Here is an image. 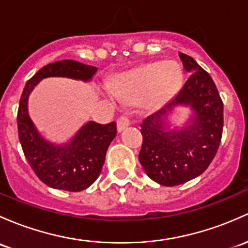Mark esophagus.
<instances>
[{"mask_svg": "<svg viewBox=\"0 0 248 248\" xmlns=\"http://www.w3.org/2000/svg\"><path fill=\"white\" fill-rule=\"evenodd\" d=\"M129 124H131V121H129L128 117L121 116L119 120H117V131L121 133L124 128H127Z\"/></svg>", "mask_w": 248, "mask_h": 248, "instance_id": "1", "label": "esophagus"}]
</instances>
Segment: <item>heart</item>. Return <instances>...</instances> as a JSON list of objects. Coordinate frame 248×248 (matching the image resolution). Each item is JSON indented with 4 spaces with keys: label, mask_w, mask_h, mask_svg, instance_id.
<instances>
[{
    "label": "heart",
    "mask_w": 248,
    "mask_h": 248,
    "mask_svg": "<svg viewBox=\"0 0 248 248\" xmlns=\"http://www.w3.org/2000/svg\"><path fill=\"white\" fill-rule=\"evenodd\" d=\"M184 74L176 62H155L117 77L110 97L128 102L144 100L151 106H160L173 97L183 85Z\"/></svg>",
    "instance_id": "obj_1"
}]
</instances>
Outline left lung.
<instances>
[{
    "label": "left lung",
    "instance_id": "1",
    "mask_svg": "<svg viewBox=\"0 0 248 248\" xmlns=\"http://www.w3.org/2000/svg\"><path fill=\"white\" fill-rule=\"evenodd\" d=\"M190 77L164 108L140 124L142 146L139 160L148 177L160 186H174L207 170L220 146L223 103L216 85L194 58L179 53ZM186 106L192 115L183 127H173L168 115Z\"/></svg>",
    "mask_w": 248,
    "mask_h": 248
}]
</instances>
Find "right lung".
Here are the masks:
<instances>
[{"label":"right lung","mask_w":248,"mask_h":248,"mask_svg":"<svg viewBox=\"0 0 248 248\" xmlns=\"http://www.w3.org/2000/svg\"><path fill=\"white\" fill-rule=\"evenodd\" d=\"M97 67L66 59L41 67L26 83L17 111V129L28 164L41 182L65 191H82L97 179L106 153L116 137V122L100 124L89 121L65 144H53L43 137L28 114V98L40 80L65 77L90 82Z\"/></svg>","instance_id":"right-lung-1"}]
</instances>
